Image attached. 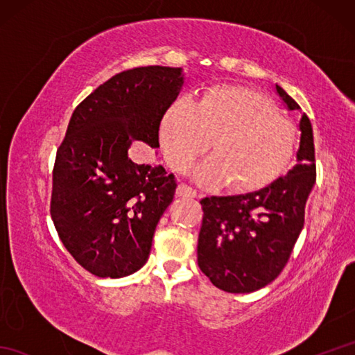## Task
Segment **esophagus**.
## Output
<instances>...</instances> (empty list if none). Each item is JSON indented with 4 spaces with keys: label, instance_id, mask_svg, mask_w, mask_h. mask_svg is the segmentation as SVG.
I'll return each instance as SVG.
<instances>
[{
    "label": "esophagus",
    "instance_id": "34e87169",
    "mask_svg": "<svg viewBox=\"0 0 355 355\" xmlns=\"http://www.w3.org/2000/svg\"><path fill=\"white\" fill-rule=\"evenodd\" d=\"M177 195H178V197H182V198H195V197H197V191L192 189L191 186L182 183L178 186Z\"/></svg>",
    "mask_w": 355,
    "mask_h": 355
}]
</instances>
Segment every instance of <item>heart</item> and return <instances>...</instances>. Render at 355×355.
I'll use <instances>...</instances> for the list:
<instances>
[{
	"mask_svg": "<svg viewBox=\"0 0 355 355\" xmlns=\"http://www.w3.org/2000/svg\"><path fill=\"white\" fill-rule=\"evenodd\" d=\"M160 139L166 160L177 171H184L210 143L214 154L195 166L193 178L202 186L229 180L236 191L275 182L296 145L293 125L266 96L235 85L210 88L192 103L173 102L162 119Z\"/></svg>",
	"mask_w": 355,
	"mask_h": 355,
	"instance_id": "b5f03b06",
	"label": "heart"
}]
</instances>
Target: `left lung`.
Returning a JSON list of instances; mask_svg holds the SVG:
<instances>
[{
	"mask_svg": "<svg viewBox=\"0 0 355 355\" xmlns=\"http://www.w3.org/2000/svg\"><path fill=\"white\" fill-rule=\"evenodd\" d=\"M285 108L297 102L275 85ZM299 119L296 163L259 191L202 198L198 266L216 288L252 293L281 273L302 232L305 205L315 183L313 126L305 112Z\"/></svg>",
	"mask_w": 355,
	"mask_h": 355,
	"instance_id": "1",
	"label": "left lung"
}]
</instances>
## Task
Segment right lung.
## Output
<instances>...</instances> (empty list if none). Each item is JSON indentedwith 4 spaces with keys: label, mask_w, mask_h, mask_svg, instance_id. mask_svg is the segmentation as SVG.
I'll return each mask as SVG.
<instances>
[{
    "label": "right lung",
    "mask_w": 355,
    "mask_h": 355,
    "mask_svg": "<svg viewBox=\"0 0 355 355\" xmlns=\"http://www.w3.org/2000/svg\"><path fill=\"white\" fill-rule=\"evenodd\" d=\"M183 69L139 67L108 79L73 111L53 169L50 214L67 250L89 273L125 277L145 266L155 227L175 195L163 166L130 149L160 148L166 110Z\"/></svg>",
    "instance_id": "add662e5"
}]
</instances>
